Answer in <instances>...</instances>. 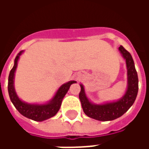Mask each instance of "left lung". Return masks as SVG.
Returning <instances> with one entry per match:
<instances>
[{
	"label": "left lung",
	"instance_id": "obj_1",
	"mask_svg": "<svg viewBox=\"0 0 149 149\" xmlns=\"http://www.w3.org/2000/svg\"><path fill=\"white\" fill-rule=\"evenodd\" d=\"M119 51L125 60L127 68V88L125 94L120 99L101 104H95L87 97L84 85L80 84L81 92L79 98L83 111L90 118L100 121H109L119 118L131 108L136 98L138 93V76L133 59L131 54L123 46L119 47Z\"/></svg>",
	"mask_w": 149,
	"mask_h": 149
}]
</instances>
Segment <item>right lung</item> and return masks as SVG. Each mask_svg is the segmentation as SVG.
I'll list each match as a JSON object with an SVG mask.
<instances>
[{"label":"right lung","instance_id":"obj_1","mask_svg":"<svg viewBox=\"0 0 149 149\" xmlns=\"http://www.w3.org/2000/svg\"><path fill=\"white\" fill-rule=\"evenodd\" d=\"M24 52V50H22L16 56L14 60V65L9 72L8 84V95L12 103L13 104L15 108L21 115L35 121H44L54 116L57 113L61 105L62 100L68 93L71 84L77 83V81H70L62 84L56 92L52 99H50L45 103H28L22 100L18 97L17 92L15 90L14 79L15 72L17 68L18 61Z\"/></svg>","mask_w":149,"mask_h":149}]
</instances>
